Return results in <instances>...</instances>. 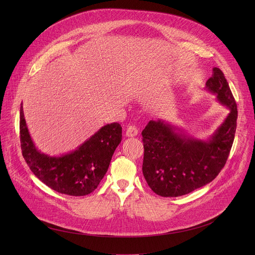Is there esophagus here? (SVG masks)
<instances>
[{
  "label": "esophagus",
  "mask_w": 255,
  "mask_h": 255,
  "mask_svg": "<svg viewBox=\"0 0 255 255\" xmlns=\"http://www.w3.org/2000/svg\"><path fill=\"white\" fill-rule=\"evenodd\" d=\"M138 134V130L135 126H129L126 130V136L127 137H135Z\"/></svg>",
  "instance_id": "34e87169"
}]
</instances>
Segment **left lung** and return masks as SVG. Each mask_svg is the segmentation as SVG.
Returning <instances> with one entry per match:
<instances>
[{"instance_id": "obj_1", "label": "left lung", "mask_w": 255, "mask_h": 255, "mask_svg": "<svg viewBox=\"0 0 255 255\" xmlns=\"http://www.w3.org/2000/svg\"><path fill=\"white\" fill-rule=\"evenodd\" d=\"M213 72L205 90L229 113L209 138L193 137L163 119L149 121L142 131L143 175L158 196L179 197L202 188L227 161L236 131L237 106L221 69L214 67Z\"/></svg>"}]
</instances>
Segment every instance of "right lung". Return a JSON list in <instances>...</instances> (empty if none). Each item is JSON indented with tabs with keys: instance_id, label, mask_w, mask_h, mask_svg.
Here are the masks:
<instances>
[{
	"instance_id": "add662e5",
	"label": "right lung",
	"mask_w": 255,
	"mask_h": 255,
	"mask_svg": "<svg viewBox=\"0 0 255 255\" xmlns=\"http://www.w3.org/2000/svg\"><path fill=\"white\" fill-rule=\"evenodd\" d=\"M122 140V127L111 123L101 127L75 150L61 155L41 152L34 144L20 108V141L24 159L31 171L50 189L68 196L94 192L105 176Z\"/></svg>"
}]
</instances>
